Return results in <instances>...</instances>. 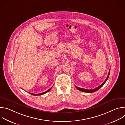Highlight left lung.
Listing matches in <instances>:
<instances>
[{
  "mask_svg": "<svg viewBox=\"0 0 125 125\" xmlns=\"http://www.w3.org/2000/svg\"><path fill=\"white\" fill-rule=\"evenodd\" d=\"M110 69L109 70V73H108V75L107 76V77L106 80H105V81L103 83H102L100 85H99V86L96 87L94 89H93V90H87V89H84V88H81V87H78L77 86H75V87L78 89V90H79V91H81V92H84V93H94V92H95L96 91H97V90H98L100 88H101L104 84V83H106V82L107 81V80H108V78H109V74H110Z\"/></svg>",
  "mask_w": 125,
  "mask_h": 125,
  "instance_id": "obj_1",
  "label": "left lung"
}]
</instances>
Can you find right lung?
<instances>
[{
	"label": "right lung",
	"instance_id": "add662e5",
	"mask_svg": "<svg viewBox=\"0 0 125 125\" xmlns=\"http://www.w3.org/2000/svg\"><path fill=\"white\" fill-rule=\"evenodd\" d=\"M52 87H51V88H50L48 90H47V91H46V92H43V93H41V94H32V93H30V94H32V95H42V94H46V93H47V92H48L49 91H50V90H51V89L52 88Z\"/></svg>",
	"mask_w": 125,
	"mask_h": 125
}]
</instances>
